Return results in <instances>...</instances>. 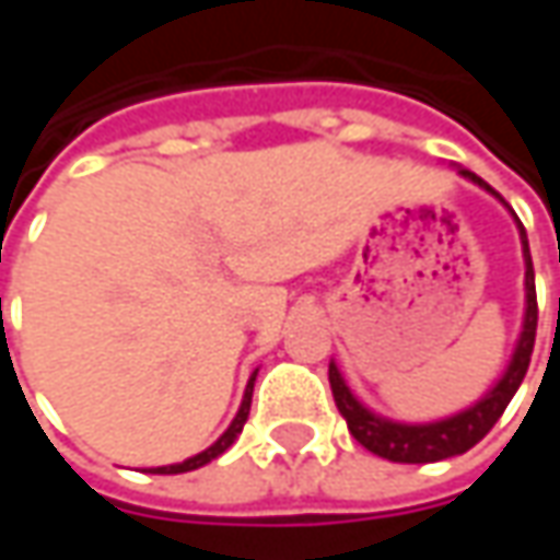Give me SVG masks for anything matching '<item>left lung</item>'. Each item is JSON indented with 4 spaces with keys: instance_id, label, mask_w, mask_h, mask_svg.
<instances>
[{
    "instance_id": "left-lung-1",
    "label": "left lung",
    "mask_w": 560,
    "mask_h": 560,
    "mask_svg": "<svg viewBox=\"0 0 560 560\" xmlns=\"http://www.w3.org/2000/svg\"><path fill=\"white\" fill-rule=\"evenodd\" d=\"M458 174H462L464 180L486 189L489 196H495L508 208L505 199L486 180H480L477 174H470L464 167ZM514 224H517V233H521V252H524V320H521V336L514 342V352L508 358L505 371L477 401H470L467 408L448 415V418L393 420L386 418V415H376L374 408H368L349 389V383H346L342 371L336 368V361H330V389H334L336 408H339V415L349 423V433L368 452L398 464H433L442 462V458H455V455H464L467 448H474L495 427V420L502 418L508 401L514 398L517 386L527 376L533 342H536V317H539V312H536V283H533V258H529L527 230H524V224L517 218H514Z\"/></svg>"
}]
</instances>
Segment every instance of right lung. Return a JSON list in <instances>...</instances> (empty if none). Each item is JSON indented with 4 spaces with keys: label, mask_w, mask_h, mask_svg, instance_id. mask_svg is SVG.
<instances>
[{
    "label": "right lung",
    "mask_w": 560,
    "mask_h": 560,
    "mask_svg": "<svg viewBox=\"0 0 560 560\" xmlns=\"http://www.w3.org/2000/svg\"><path fill=\"white\" fill-rule=\"evenodd\" d=\"M255 376H258V371L248 376L246 383V393H243V401H240V411H236V418L230 420V427H226L224 433L218 436V440L211 442L205 452H199V455H192V458H186V462L180 464H164V467H149V474H186V470H199V467H205L208 462H214V458H221L226 448L236 442V436L243 433V427H246L248 420V408H252V389H255Z\"/></svg>",
    "instance_id": "right-lung-1"
}]
</instances>
